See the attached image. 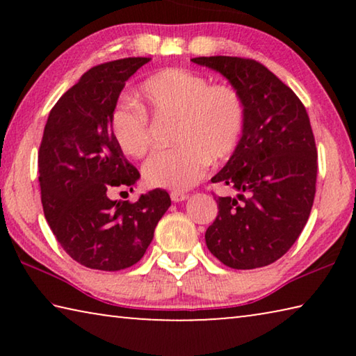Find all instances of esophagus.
<instances>
[{"label": "esophagus", "mask_w": 356, "mask_h": 356, "mask_svg": "<svg viewBox=\"0 0 356 356\" xmlns=\"http://www.w3.org/2000/svg\"><path fill=\"white\" fill-rule=\"evenodd\" d=\"M186 197H188V195H185V193H180V191H172L171 193V200L174 202H182L185 201Z\"/></svg>", "instance_id": "obj_1"}]
</instances>
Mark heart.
<instances>
[{
    "mask_svg": "<svg viewBox=\"0 0 356 356\" xmlns=\"http://www.w3.org/2000/svg\"><path fill=\"white\" fill-rule=\"evenodd\" d=\"M140 99L155 119H176V146L155 154L144 165L150 185L188 190L204 177L210 159H226L238 146L246 111L242 94L232 84L210 83L197 72L170 67L141 84ZM111 131L125 155L141 159L152 149L147 114L131 102L114 108Z\"/></svg>",
    "mask_w": 356,
    "mask_h": 356,
    "instance_id": "b5f03b06",
    "label": "heart"
}]
</instances>
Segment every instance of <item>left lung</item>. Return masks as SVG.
<instances>
[{"instance_id": "left-lung-1", "label": "left lung", "mask_w": 356, "mask_h": 356, "mask_svg": "<svg viewBox=\"0 0 356 356\" xmlns=\"http://www.w3.org/2000/svg\"><path fill=\"white\" fill-rule=\"evenodd\" d=\"M193 63L220 72L242 94L245 129L238 146L212 182L237 197H216L207 227L210 252L227 267L251 270L291 250L309 218L316 195L317 149L305 105L254 59L201 56Z\"/></svg>"}]
</instances>
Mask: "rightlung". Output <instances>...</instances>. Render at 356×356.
<instances>
[{"instance_id": "right-lung-1", "label": "right lung", "mask_w": 356, "mask_h": 356, "mask_svg": "<svg viewBox=\"0 0 356 356\" xmlns=\"http://www.w3.org/2000/svg\"><path fill=\"white\" fill-rule=\"evenodd\" d=\"M150 58H124L89 69L51 108L39 147L45 218L59 245L88 268L118 272L135 265L171 206L155 188L136 202L113 201L140 179L111 131L125 81ZM127 195V191H120Z\"/></svg>"}]
</instances>
